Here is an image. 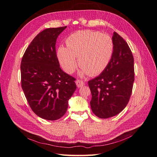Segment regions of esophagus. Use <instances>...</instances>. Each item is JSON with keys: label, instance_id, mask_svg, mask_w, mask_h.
Returning <instances> with one entry per match:
<instances>
[{"label": "esophagus", "instance_id": "1", "mask_svg": "<svg viewBox=\"0 0 157 157\" xmlns=\"http://www.w3.org/2000/svg\"><path fill=\"white\" fill-rule=\"evenodd\" d=\"M75 83H76V85L78 87H81L85 85V83L83 82V81L79 80V79H78L75 81Z\"/></svg>", "mask_w": 157, "mask_h": 157}]
</instances>
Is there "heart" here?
I'll use <instances>...</instances> for the list:
<instances>
[{"instance_id": "1", "label": "heart", "mask_w": 157, "mask_h": 157, "mask_svg": "<svg viewBox=\"0 0 157 157\" xmlns=\"http://www.w3.org/2000/svg\"><path fill=\"white\" fill-rule=\"evenodd\" d=\"M114 51V44L109 34L92 30L75 32L66 40V48L60 45L57 57L63 68L72 73L78 64L81 73L94 76L107 68Z\"/></svg>"}]
</instances>
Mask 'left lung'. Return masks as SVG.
Returning a JSON list of instances; mask_svg holds the SVG:
<instances>
[{
    "label": "left lung",
    "instance_id": "obj_1",
    "mask_svg": "<svg viewBox=\"0 0 157 157\" xmlns=\"http://www.w3.org/2000/svg\"><path fill=\"white\" fill-rule=\"evenodd\" d=\"M112 59L98 76L88 82L93 113L101 119L119 114L127 105L134 82V57L125 40L114 32Z\"/></svg>",
    "mask_w": 157,
    "mask_h": 157
}]
</instances>
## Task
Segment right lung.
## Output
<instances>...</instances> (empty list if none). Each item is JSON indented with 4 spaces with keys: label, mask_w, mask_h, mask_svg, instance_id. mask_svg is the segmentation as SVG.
Listing matches in <instances>:
<instances>
[{
    "label": "right lung",
    "mask_w": 157,
    "mask_h": 157,
    "mask_svg": "<svg viewBox=\"0 0 157 157\" xmlns=\"http://www.w3.org/2000/svg\"><path fill=\"white\" fill-rule=\"evenodd\" d=\"M67 28H49L35 37L25 51L21 64V87L35 114L55 121L67 112L75 79L60 68L55 44Z\"/></svg>",
    "instance_id": "add662e5"
}]
</instances>
